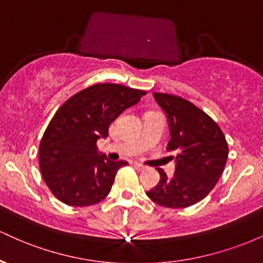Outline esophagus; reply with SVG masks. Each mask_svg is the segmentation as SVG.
<instances>
[{
    "mask_svg": "<svg viewBox=\"0 0 263 263\" xmlns=\"http://www.w3.org/2000/svg\"><path fill=\"white\" fill-rule=\"evenodd\" d=\"M134 167L136 168V170L137 171H146V167H144V165H142L141 163H134Z\"/></svg>",
    "mask_w": 263,
    "mask_h": 263,
    "instance_id": "esophagus-1",
    "label": "esophagus"
}]
</instances>
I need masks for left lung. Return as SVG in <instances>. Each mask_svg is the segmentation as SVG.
I'll return each instance as SVG.
<instances>
[{
  "label": "left lung",
  "instance_id": "8db88e82",
  "mask_svg": "<svg viewBox=\"0 0 263 263\" xmlns=\"http://www.w3.org/2000/svg\"><path fill=\"white\" fill-rule=\"evenodd\" d=\"M153 98L167 117V151L174 152L176 172L167 177L158 168L161 179L146 194L165 208L190 206L203 200L221 177L228 142L216 122L192 102L170 93L153 92Z\"/></svg>",
  "mask_w": 263,
  "mask_h": 263
}]
</instances>
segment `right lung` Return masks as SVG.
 <instances>
[{
    "label": "right lung",
    "instance_id": "add662e5",
    "mask_svg": "<svg viewBox=\"0 0 263 263\" xmlns=\"http://www.w3.org/2000/svg\"><path fill=\"white\" fill-rule=\"evenodd\" d=\"M146 91L119 84H96L81 90L58 108L39 144V167L48 188L71 206L93 205L110 193L119 168L99 153L96 142Z\"/></svg>",
    "mask_w": 263,
    "mask_h": 263
}]
</instances>
